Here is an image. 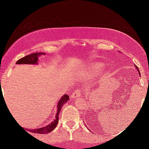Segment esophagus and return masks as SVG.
Instances as JSON below:
<instances>
[{"label":"esophagus","mask_w":149,"mask_h":149,"mask_svg":"<svg viewBox=\"0 0 149 149\" xmlns=\"http://www.w3.org/2000/svg\"><path fill=\"white\" fill-rule=\"evenodd\" d=\"M80 94H81V91H80V90H75V91L72 93V95H71V98L72 99L78 98V97H80Z\"/></svg>","instance_id":"1"}]
</instances>
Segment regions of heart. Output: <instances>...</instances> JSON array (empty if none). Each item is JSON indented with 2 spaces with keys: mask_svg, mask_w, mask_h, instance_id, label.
I'll list each match as a JSON object with an SVG mask.
<instances>
[{
  "mask_svg": "<svg viewBox=\"0 0 149 149\" xmlns=\"http://www.w3.org/2000/svg\"><path fill=\"white\" fill-rule=\"evenodd\" d=\"M102 68H103V65L100 64V63H95V64L90 65V66H88V67L85 68L82 71V78L87 80L91 79V78L100 74Z\"/></svg>",
  "mask_w": 149,
  "mask_h": 149,
  "instance_id": "b5f03b06",
  "label": "heart"
}]
</instances>
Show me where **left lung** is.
<instances>
[{
  "mask_svg": "<svg viewBox=\"0 0 149 149\" xmlns=\"http://www.w3.org/2000/svg\"><path fill=\"white\" fill-rule=\"evenodd\" d=\"M135 68H136V70H137V71H138V72H139V74H140V73H139V69H138L137 66H135Z\"/></svg>",
  "mask_w": 149,
  "mask_h": 149,
  "instance_id": "left-lung-1",
  "label": "left lung"
}]
</instances>
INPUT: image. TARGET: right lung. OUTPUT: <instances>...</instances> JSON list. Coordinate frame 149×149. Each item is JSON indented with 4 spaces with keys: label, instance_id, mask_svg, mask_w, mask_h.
<instances>
[{
    "label": "right lung",
    "instance_id": "obj_1",
    "mask_svg": "<svg viewBox=\"0 0 149 149\" xmlns=\"http://www.w3.org/2000/svg\"><path fill=\"white\" fill-rule=\"evenodd\" d=\"M44 52H36L33 53V54H29V55L26 56V57L22 58V59H19L17 61V64H38V57L40 55H45ZM69 100V97L67 95H64L62 97L59 99V102L57 103V113H56L55 118H54V121H52L51 123L45 126V127H42L40 128H36V129H31L29 130L30 132L33 133H37V134H47V133L50 132H52L54 128L56 127L57 125L59 122V114L60 112L62 106L68 102ZM28 130V129H26ZM26 131V130H25Z\"/></svg>",
    "mask_w": 149,
    "mask_h": 149
}]
</instances>
